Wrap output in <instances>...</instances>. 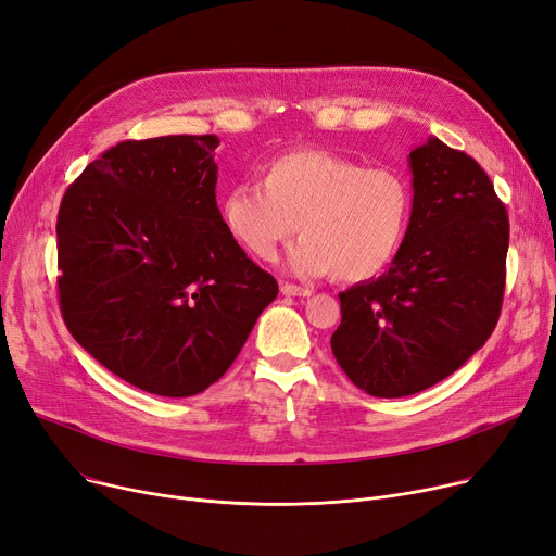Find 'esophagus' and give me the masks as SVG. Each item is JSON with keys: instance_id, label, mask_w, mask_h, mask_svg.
Instances as JSON below:
<instances>
[{"instance_id": "34e87169", "label": "esophagus", "mask_w": 556, "mask_h": 556, "mask_svg": "<svg viewBox=\"0 0 556 556\" xmlns=\"http://www.w3.org/2000/svg\"><path fill=\"white\" fill-rule=\"evenodd\" d=\"M281 293L288 295V298H308L313 290L311 288H304V286H298V283H290V281H283L281 283Z\"/></svg>"}]
</instances>
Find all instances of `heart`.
Masks as SVG:
<instances>
[{
	"label": "heart",
	"instance_id": "heart-1",
	"mask_svg": "<svg viewBox=\"0 0 556 556\" xmlns=\"http://www.w3.org/2000/svg\"><path fill=\"white\" fill-rule=\"evenodd\" d=\"M413 207V187L396 168L298 149L263 164L258 182L225 191L218 212L229 237L252 256L273 261L302 231L288 256L290 270L356 283L378 277L396 258Z\"/></svg>",
	"mask_w": 556,
	"mask_h": 556
}]
</instances>
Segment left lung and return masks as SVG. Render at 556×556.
Returning a JSON list of instances; mask_svg holds the SVG:
<instances>
[{"mask_svg":"<svg viewBox=\"0 0 556 556\" xmlns=\"http://www.w3.org/2000/svg\"><path fill=\"white\" fill-rule=\"evenodd\" d=\"M415 207L386 275L340 293L338 365L371 396L444 381L498 325L509 218L482 166L430 137L410 153Z\"/></svg>","mask_w":556,"mask_h":556,"instance_id":"obj_1","label":"left lung"}]
</instances>
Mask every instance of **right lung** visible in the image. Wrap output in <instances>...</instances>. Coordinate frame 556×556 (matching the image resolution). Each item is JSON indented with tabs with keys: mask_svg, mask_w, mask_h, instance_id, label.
<instances>
[{
	"mask_svg": "<svg viewBox=\"0 0 556 556\" xmlns=\"http://www.w3.org/2000/svg\"><path fill=\"white\" fill-rule=\"evenodd\" d=\"M216 135L128 139L58 210V302L74 340L157 396H193L237 361L279 293L223 227Z\"/></svg>",
	"mask_w": 556,
	"mask_h": 556,
	"instance_id": "right-lung-1",
	"label": "right lung"
}]
</instances>
